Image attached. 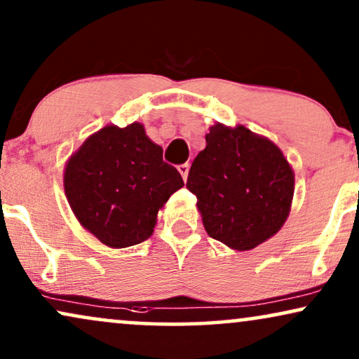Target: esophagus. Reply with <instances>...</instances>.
<instances>
[{
  "mask_svg": "<svg viewBox=\"0 0 359 359\" xmlns=\"http://www.w3.org/2000/svg\"><path fill=\"white\" fill-rule=\"evenodd\" d=\"M189 170H190V164H187V162H185V164H182V165H179V172H180V175H182L184 182H187Z\"/></svg>",
  "mask_w": 359,
  "mask_h": 359,
  "instance_id": "1",
  "label": "esophagus"
}]
</instances>
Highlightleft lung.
<instances>
[{
	"label": "left lung",
	"mask_w": 359,
	"mask_h": 359,
	"mask_svg": "<svg viewBox=\"0 0 359 359\" xmlns=\"http://www.w3.org/2000/svg\"><path fill=\"white\" fill-rule=\"evenodd\" d=\"M205 140L190 167L187 189L197 197L212 238L232 250H252L287 222L294 172L278 146L245 126L217 122Z\"/></svg>",
	"instance_id": "8db88e82"
}]
</instances>
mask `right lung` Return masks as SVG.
<instances>
[{
  "mask_svg": "<svg viewBox=\"0 0 359 359\" xmlns=\"http://www.w3.org/2000/svg\"><path fill=\"white\" fill-rule=\"evenodd\" d=\"M184 187L175 167L140 122L109 124L90 134L67 158L65 194L84 230L111 248H126L154 233L157 213Z\"/></svg>",
  "mask_w": 359,
  "mask_h": 359,
  "instance_id": "obj_1",
  "label": "right lung"
}]
</instances>
